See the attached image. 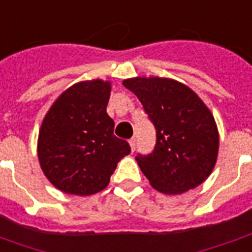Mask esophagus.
<instances>
[{
    "instance_id": "obj_1",
    "label": "esophagus",
    "mask_w": 252,
    "mask_h": 252,
    "mask_svg": "<svg viewBox=\"0 0 252 252\" xmlns=\"http://www.w3.org/2000/svg\"><path fill=\"white\" fill-rule=\"evenodd\" d=\"M129 146H131V150L132 151H135V148H136V140L132 137L131 140H129Z\"/></svg>"
}]
</instances>
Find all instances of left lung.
Wrapping results in <instances>:
<instances>
[{
  "label": "left lung",
  "instance_id": "left-lung-1",
  "mask_svg": "<svg viewBox=\"0 0 252 252\" xmlns=\"http://www.w3.org/2000/svg\"><path fill=\"white\" fill-rule=\"evenodd\" d=\"M123 85L136 94L157 128L155 150L136 157L150 185L170 195L201 185L219 154V129L209 108L189 86L171 78L135 77Z\"/></svg>",
  "mask_w": 252,
  "mask_h": 252
}]
</instances>
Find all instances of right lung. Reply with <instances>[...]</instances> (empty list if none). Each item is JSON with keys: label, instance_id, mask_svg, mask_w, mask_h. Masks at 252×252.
<instances>
[{"label": "right lung", "instance_id": "add662e5", "mask_svg": "<svg viewBox=\"0 0 252 252\" xmlns=\"http://www.w3.org/2000/svg\"><path fill=\"white\" fill-rule=\"evenodd\" d=\"M112 83L92 79L74 83L43 119L37 158L47 180L66 194L92 195L104 190L131 147L113 135L106 113Z\"/></svg>", "mask_w": 252, "mask_h": 252}]
</instances>
